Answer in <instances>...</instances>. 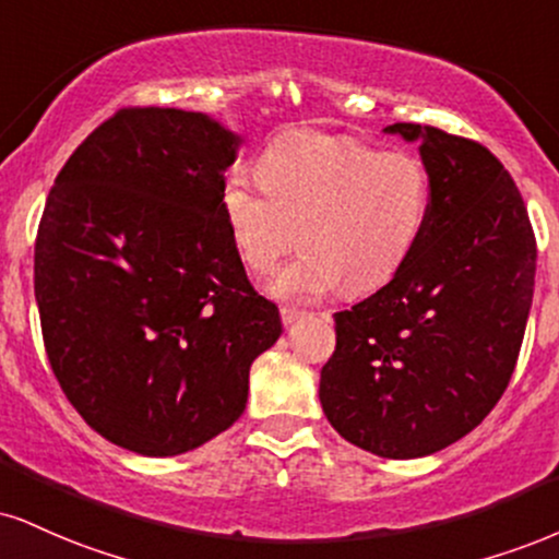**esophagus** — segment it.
<instances>
[{"instance_id":"1","label":"esophagus","mask_w":559,"mask_h":559,"mask_svg":"<svg viewBox=\"0 0 559 559\" xmlns=\"http://www.w3.org/2000/svg\"><path fill=\"white\" fill-rule=\"evenodd\" d=\"M299 318H305V309H299V307H281V320H284V325H292V322H297Z\"/></svg>"}]
</instances>
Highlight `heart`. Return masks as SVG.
Returning a JSON list of instances; mask_svg holds the SVG:
<instances>
[{"label": "heart", "instance_id": "b5f03b06", "mask_svg": "<svg viewBox=\"0 0 559 559\" xmlns=\"http://www.w3.org/2000/svg\"><path fill=\"white\" fill-rule=\"evenodd\" d=\"M258 176L234 171L221 203L254 273L273 271L299 231L297 258L267 281L278 299L314 301L344 281L352 292L388 284L412 258L432 207V177L419 156L341 134L275 140Z\"/></svg>", "mask_w": 559, "mask_h": 559}]
</instances>
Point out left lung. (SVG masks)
Returning <instances> with one entry per match:
<instances>
[{
	"instance_id": "left-lung-1",
	"label": "left lung",
	"mask_w": 559,
	"mask_h": 559,
	"mask_svg": "<svg viewBox=\"0 0 559 559\" xmlns=\"http://www.w3.org/2000/svg\"><path fill=\"white\" fill-rule=\"evenodd\" d=\"M414 143L432 207L412 258L335 312L320 403L335 432L382 459H421L481 425L506 393L534 297L536 239L515 181L481 143L385 127Z\"/></svg>"
}]
</instances>
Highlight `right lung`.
Returning <instances> with one entry per match:
<instances>
[{"label": "right lung", "instance_id": "obj_1", "mask_svg": "<svg viewBox=\"0 0 559 559\" xmlns=\"http://www.w3.org/2000/svg\"><path fill=\"white\" fill-rule=\"evenodd\" d=\"M239 143L205 114L130 106L46 198L33 258L46 356L87 427L132 453L179 455L231 427L281 335L221 203Z\"/></svg>", "mask_w": 559, "mask_h": 559}]
</instances>
